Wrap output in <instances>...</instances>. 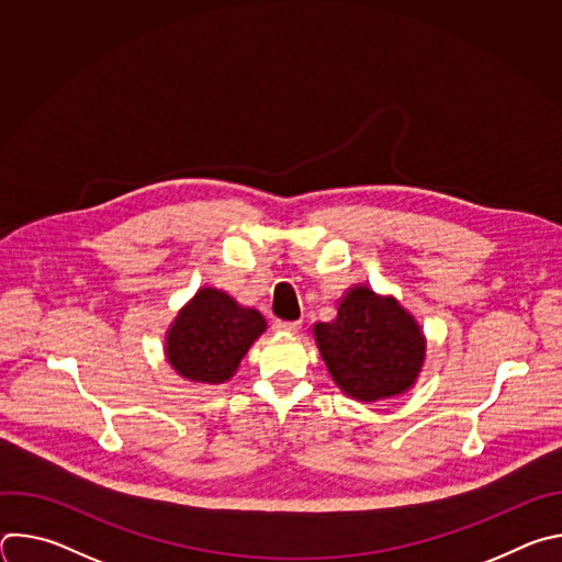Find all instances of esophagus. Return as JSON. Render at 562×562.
<instances>
[{
    "label": "esophagus",
    "instance_id": "esophagus-1",
    "mask_svg": "<svg viewBox=\"0 0 562 562\" xmlns=\"http://www.w3.org/2000/svg\"><path fill=\"white\" fill-rule=\"evenodd\" d=\"M273 331H278V334H297L300 331V323H286V319H276Z\"/></svg>",
    "mask_w": 562,
    "mask_h": 562
}]
</instances>
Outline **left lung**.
Masks as SVG:
<instances>
[{
    "label": "left lung",
    "instance_id": "1",
    "mask_svg": "<svg viewBox=\"0 0 562 562\" xmlns=\"http://www.w3.org/2000/svg\"><path fill=\"white\" fill-rule=\"evenodd\" d=\"M311 331L331 380L358 403L405 395L420 378L427 338L393 295L353 284L338 300L331 323H317Z\"/></svg>",
    "mask_w": 562,
    "mask_h": 562
}]
</instances>
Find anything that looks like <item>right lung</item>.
<instances>
[{
    "label": "right lung",
    "instance_id": "1",
    "mask_svg": "<svg viewBox=\"0 0 562 562\" xmlns=\"http://www.w3.org/2000/svg\"><path fill=\"white\" fill-rule=\"evenodd\" d=\"M265 331L267 319L258 308L239 304L222 289L202 286L169 325L165 356L184 380L222 384Z\"/></svg>",
    "mask_w": 562,
    "mask_h": 562
}]
</instances>
